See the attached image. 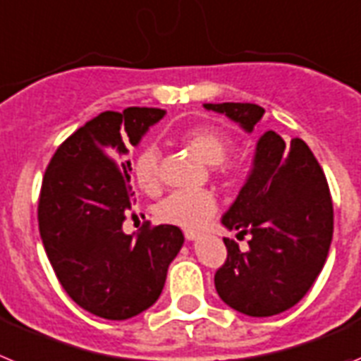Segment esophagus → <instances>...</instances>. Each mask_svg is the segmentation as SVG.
Returning a JSON list of instances; mask_svg holds the SVG:
<instances>
[{"instance_id":"34e87169","label":"esophagus","mask_w":361,"mask_h":361,"mask_svg":"<svg viewBox=\"0 0 361 361\" xmlns=\"http://www.w3.org/2000/svg\"><path fill=\"white\" fill-rule=\"evenodd\" d=\"M185 238H187L189 241H194V240H198L200 233L198 231H190V228H187V231H185Z\"/></svg>"}]
</instances>
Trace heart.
I'll list each match as a JSON object with an SVG mask.
<instances>
[{
	"label": "heart",
	"instance_id": "heart-1",
	"mask_svg": "<svg viewBox=\"0 0 361 361\" xmlns=\"http://www.w3.org/2000/svg\"><path fill=\"white\" fill-rule=\"evenodd\" d=\"M180 142L207 165H219L231 150V137L214 125H196L181 133ZM231 171L233 167H224ZM137 185L145 192H156L159 187V150L147 145L134 163ZM216 212V198L209 190H176L159 202L158 218L178 227H200Z\"/></svg>",
	"mask_w": 361,
	"mask_h": 361
}]
</instances>
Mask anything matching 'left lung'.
<instances>
[{
  "label": "left lung",
  "mask_w": 361,
  "mask_h": 361,
  "mask_svg": "<svg viewBox=\"0 0 361 361\" xmlns=\"http://www.w3.org/2000/svg\"><path fill=\"white\" fill-rule=\"evenodd\" d=\"M252 133L265 111L255 103H205ZM228 231L250 234L241 252L224 238L227 262L214 276L219 298L241 314L267 318L296 305L325 265L332 240V202L325 174L300 137L285 143L267 130L252 167L221 218Z\"/></svg>",
  "instance_id": "1"
}]
</instances>
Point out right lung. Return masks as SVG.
Returning <instances> with one entry per match:
<instances>
[{"label":"right lung","mask_w":361,"mask_h":361,"mask_svg":"<svg viewBox=\"0 0 361 361\" xmlns=\"http://www.w3.org/2000/svg\"><path fill=\"white\" fill-rule=\"evenodd\" d=\"M161 109L128 106L87 121L56 150L43 178L37 221L65 293L90 314L128 319L154 305L183 247L176 225L123 233L133 209L128 143L140 145Z\"/></svg>","instance_id":"obj_1"}]
</instances>
